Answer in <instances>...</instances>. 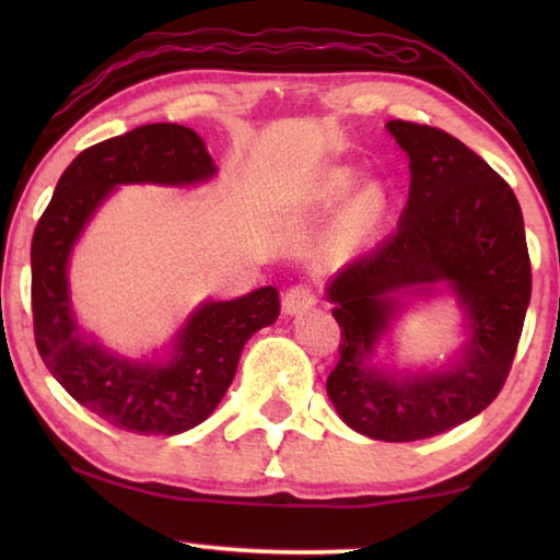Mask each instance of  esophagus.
<instances>
[{
	"instance_id": "esophagus-1",
	"label": "esophagus",
	"mask_w": 560,
	"mask_h": 560,
	"mask_svg": "<svg viewBox=\"0 0 560 560\" xmlns=\"http://www.w3.org/2000/svg\"><path fill=\"white\" fill-rule=\"evenodd\" d=\"M281 303H283V314L296 316V314H303V311H308L311 306H314L316 293H314V289L308 287V283H296V287L287 289Z\"/></svg>"
}]
</instances>
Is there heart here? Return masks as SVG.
<instances>
[{"label":"heart","mask_w":560,"mask_h":560,"mask_svg":"<svg viewBox=\"0 0 560 560\" xmlns=\"http://www.w3.org/2000/svg\"><path fill=\"white\" fill-rule=\"evenodd\" d=\"M350 187H353V175L346 173V170H340V173L330 177V192H334V195H338V197L346 195ZM377 212H381V197H377L375 192L363 195L348 210L346 220H343V232L348 236H355L360 232H365L368 226H371V222L375 220Z\"/></svg>","instance_id":"obj_1"}]
</instances>
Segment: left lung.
<instances>
[{"label": "left lung", "mask_w": 560, "mask_h": 560, "mask_svg": "<svg viewBox=\"0 0 560 560\" xmlns=\"http://www.w3.org/2000/svg\"><path fill=\"white\" fill-rule=\"evenodd\" d=\"M410 158V197L397 230L330 281L340 326L326 390L348 428L383 442L434 438L494 402L514 363L530 301L524 217L504 177L450 132L390 120ZM447 285L470 338L444 372L390 374L374 348L405 295Z\"/></svg>", "instance_id": "8db88e82"}]
</instances>
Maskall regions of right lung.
Segmentation results:
<instances>
[{"label":"right lung","mask_w":560,"mask_h":560,"mask_svg":"<svg viewBox=\"0 0 560 560\" xmlns=\"http://www.w3.org/2000/svg\"><path fill=\"white\" fill-rule=\"evenodd\" d=\"M217 173L205 140L177 122L140 126L91 145L63 170L32 240L34 338L51 375L75 402L138 434H179L200 424L232 385L242 348L279 318V291L205 301L177 330L167 360L120 358L83 336L69 296V257L113 189L130 183L197 185Z\"/></svg>","instance_id":"obj_1"}]
</instances>
